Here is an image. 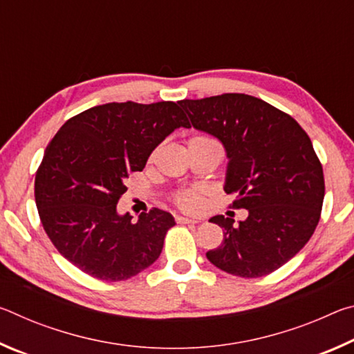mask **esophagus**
Here are the masks:
<instances>
[{
	"label": "esophagus",
	"mask_w": 354,
	"mask_h": 354,
	"mask_svg": "<svg viewBox=\"0 0 354 354\" xmlns=\"http://www.w3.org/2000/svg\"><path fill=\"white\" fill-rule=\"evenodd\" d=\"M176 221H178V223H183V225H196V223H200V220L181 217V215H179V217H176Z\"/></svg>",
	"instance_id": "esophagus-1"
}]
</instances>
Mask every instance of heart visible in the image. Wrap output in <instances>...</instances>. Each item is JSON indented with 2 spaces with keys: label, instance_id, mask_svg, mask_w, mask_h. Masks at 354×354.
<instances>
[{
  "label": "heart",
  "instance_id": "heart-1",
  "mask_svg": "<svg viewBox=\"0 0 354 354\" xmlns=\"http://www.w3.org/2000/svg\"><path fill=\"white\" fill-rule=\"evenodd\" d=\"M178 206L189 212H198L203 207V198L196 192H184L176 196Z\"/></svg>",
  "mask_w": 354,
  "mask_h": 354
}]
</instances>
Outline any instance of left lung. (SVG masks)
I'll return each instance as SVG.
<instances>
[{
    "instance_id": "1",
    "label": "left lung",
    "mask_w": 354,
    "mask_h": 354,
    "mask_svg": "<svg viewBox=\"0 0 354 354\" xmlns=\"http://www.w3.org/2000/svg\"><path fill=\"white\" fill-rule=\"evenodd\" d=\"M192 127L221 142L225 192L248 217L215 215L223 242L206 253L215 267L241 278H259L292 259L320 220L325 179L313 142L283 111L245 93L179 101Z\"/></svg>"
}]
</instances>
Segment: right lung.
<instances>
[{
    "label": "right lung",
    "mask_w": 354,
    "mask_h": 354,
    "mask_svg": "<svg viewBox=\"0 0 354 354\" xmlns=\"http://www.w3.org/2000/svg\"><path fill=\"white\" fill-rule=\"evenodd\" d=\"M189 128L179 103H107L67 120L35 173L44 230L65 259L101 281H124L158 259L170 212L153 207L139 220L120 215L124 179L178 128Z\"/></svg>",
    "instance_id": "right-lung-1"
}]
</instances>
